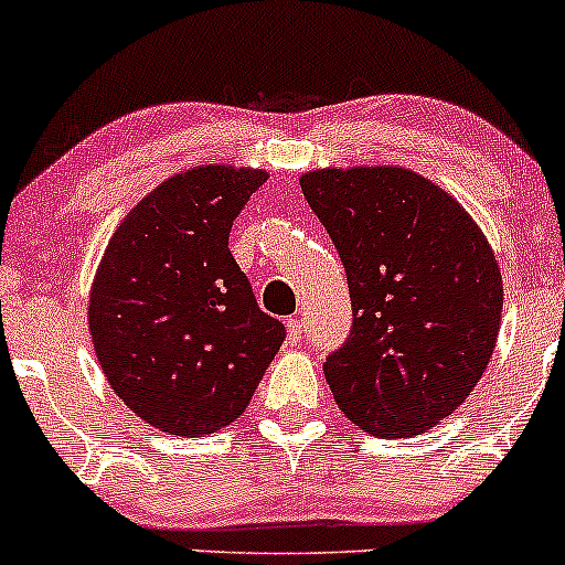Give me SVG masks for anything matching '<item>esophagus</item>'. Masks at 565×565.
Here are the masks:
<instances>
[{
	"mask_svg": "<svg viewBox=\"0 0 565 565\" xmlns=\"http://www.w3.org/2000/svg\"><path fill=\"white\" fill-rule=\"evenodd\" d=\"M302 334H305L302 321L300 319H287V337H289V342H300Z\"/></svg>",
	"mask_w": 565,
	"mask_h": 565,
	"instance_id": "esophagus-1",
	"label": "esophagus"
}]
</instances>
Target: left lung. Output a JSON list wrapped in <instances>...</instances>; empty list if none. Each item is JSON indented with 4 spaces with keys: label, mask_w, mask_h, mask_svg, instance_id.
<instances>
[{
    "label": "left lung",
    "mask_w": 565,
    "mask_h": 565,
    "mask_svg": "<svg viewBox=\"0 0 565 565\" xmlns=\"http://www.w3.org/2000/svg\"><path fill=\"white\" fill-rule=\"evenodd\" d=\"M345 265L353 327L323 364L361 430L417 436L462 404L494 353L502 274L476 220L404 167L300 178Z\"/></svg>",
    "instance_id": "8db88e82"
}]
</instances>
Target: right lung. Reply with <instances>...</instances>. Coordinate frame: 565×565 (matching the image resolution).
<instances>
[{
    "instance_id": "1",
    "label": "right lung",
    "mask_w": 565,
    "mask_h": 565,
    "mask_svg": "<svg viewBox=\"0 0 565 565\" xmlns=\"http://www.w3.org/2000/svg\"><path fill=\"white\" fill-rule=\"evenodd\" d=\"M268 174L201 164L129 210L89 289L95 355L114 393L170 436L231 425L281 348L228 249L233 220Z\"/></svg>"
}]
</instances>
